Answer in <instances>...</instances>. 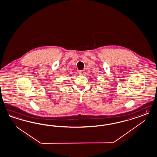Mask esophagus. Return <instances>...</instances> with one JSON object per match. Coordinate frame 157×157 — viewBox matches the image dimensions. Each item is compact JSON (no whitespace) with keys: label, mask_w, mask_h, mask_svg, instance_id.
Returning a JSON list of instances; mask_svg holds the SVG:
<instances>
[{"label":"esophagus","mask_w":157,"mask_h":157,"mask_svg":"<svg viewBox=\"0 0 157 157\" xmlns=\"http://www.w3.org/2000/svg\"><path fill=\"white\" fill-rule=\"evenodd\" d=\"M79 74L81 75H84L85 74V71H79Z\"/></svg>","instance_id":"esophagus-1"}]
</instances>
